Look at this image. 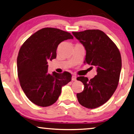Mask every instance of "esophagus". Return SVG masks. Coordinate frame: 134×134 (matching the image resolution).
Returning a JSON list of instances; mask_svg holds the SVG:
<instances>
[{
	"instance_id": "34e87169",
	"label": "esophagus",
	"mask_w": 134,
	"mask_h": 134,
	"mask_svg": "<svg viewBox=\"0 0 134 134\" xmlns=\"http://www.w3.org/2000/svg\"><path fill=\"white\" fill-rule=\"evenodd\" d=\"M76 78H77V77L76 76H72V81H75V80H76Z\"/></svg>"
}]
</instances>
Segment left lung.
Masks as SVG:
<instances>
[{
	"label": "left lung",
	"instance_id": "1",
	"mask_svg": "<svg viewBox=\"0 0 134 134\" xmlns=\"http://www.w3.org/2000/svg\"><path fill=\"white\" fill-rule=\"evenodd\" d=\"M85 47L84 63L95 66L97 75L90 80L80 76L84 89L77 94L78 101L88 109H95L105 104L116 90L121 69V57L116 44L99 30L72 32Z\"/></svg>",
	"mask_w": 134,
	"mask_h": 134
}]
</instances>
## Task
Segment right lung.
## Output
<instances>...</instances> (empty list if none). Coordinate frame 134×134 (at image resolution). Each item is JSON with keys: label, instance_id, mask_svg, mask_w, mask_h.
<instances>
[{"label": "right lung", "instance_id": "right-lung-1", "mask_svg": "<svg viewBox=\"0 0 134 134\" xmlns=\"http://www.w3.org/2000/svg\"><path fill=\"white\" fill-rule=\"evenodd\" d=\"M70 33L55 28H44L30 36L19 51L18 76L25 94L40 107L54 104L61 94L62 88L71 80L72 75L47 72L49 61L56 58L61 42L72 39Z\"/></svg>", "mask_w": 134, "mask_h": 134}]
</instances>
